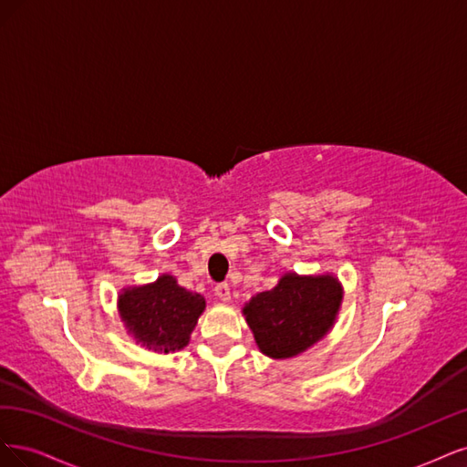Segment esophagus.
<instances>
[{
	"instance_id": "1",
	"label": "esophagus",
	"mask_w": 467,
	"mask_h": 467,
	"mask_svg": "<svg viewBox=\"0 0 467 467\" xmlns=\"http://www.w3.org/2000/svg\"><path fill=\"white\" fill-rule=\"evenodd\" d=\"M215 295L219 300H223V303H229L231 300V287L229 283H219L215 285Z\"/></svg>"
}]
</instances>
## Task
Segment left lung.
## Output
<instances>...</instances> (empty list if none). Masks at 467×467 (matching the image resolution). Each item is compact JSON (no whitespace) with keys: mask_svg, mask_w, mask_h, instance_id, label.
Returning <instances> with one entry per match:
<instances>
[{"mask_svg":"<svg viewBox=\"0 0 467 467\" xmlns=\"http://www.w3.org/2000/svg\"><path fill=\"white\" fill-rule=\"evenodd\" d=\"M339 305L341 287L336 277L287 274L272 291L252 296L244 316L262 353L287 358L327 334Z\"/></svg>","mask_w":467,"mask_h":467,"instance_id":"obj_1","label":"left lung"}]
</instances>
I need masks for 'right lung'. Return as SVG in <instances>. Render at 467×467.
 I'll return each mask as SVG.
<instances>
[{
  "label": "right lung",
  "mask_w": 467,
  "mask_h": 467,
  "mask_svg": "<svg viewBox=\"0 0 467 467\" xmlns=\"http://www.w3.org/2000/svg\"><path fill=\"white\" fill-rule=\"evenodd\" d=\"M203 308V296L180 287L171 275L119 295V316L128 332L143 348L159 353L186 348Z\"/></svg>",
  "instance_id": "obj_1"
}]
</instances>
